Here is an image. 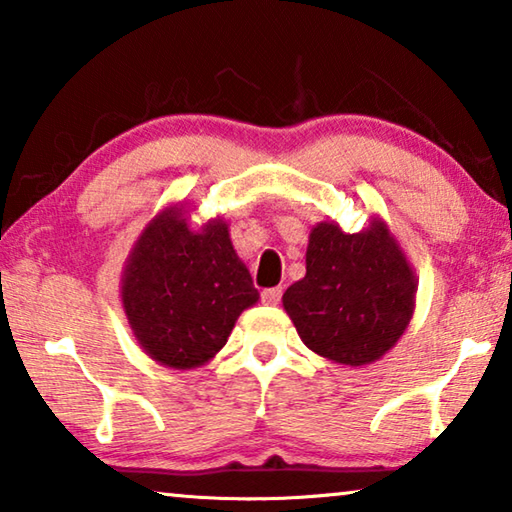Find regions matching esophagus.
Here are the masks:
<instances>
[{
  "mask_svg": "<svg viewBox=\"0 0 512 512\" xmlns=\"http://www.w3.org/2000/svg\"><path fill=\"white\" fill-rule=\"evenodd\" d=\"M280 298H282V287H273V289L262 291V302H266V305H277Z\"/></svg>",
  "mask_w": 512,
  "mask_h": 512,
  "instance_id": "34e87169",
  "label": "esophagus"
}]
</instances>
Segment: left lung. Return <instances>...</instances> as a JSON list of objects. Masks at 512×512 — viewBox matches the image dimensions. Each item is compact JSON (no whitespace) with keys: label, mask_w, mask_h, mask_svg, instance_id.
<instances>
[{"label":"left lung","mask_w":512,"mask_h":512,"mask_svg":"<svg viewBox=\"0 0 512 512\" xmlns=\"http://www.w3.org/2000/svg\"><path fill=\"white\" fill-rule=\"evenodd\" d=\"M418 280L381 216L361 232L320 221L309 232L307 273L282 307L311 352L359 368L384 357L409 327Z\"/></svg>","instance_id":"8db88e82"}]
</instances>
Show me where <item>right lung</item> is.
Returning a JSON list of instances; mask_svg holds the SVG:
<instances>
[{
    "label": "right lung",
    "instance_id": "obj_1",
    "mask_svg": "<svg viewBox=\"0 0 512 512\" xmlns=\"http://www.w3.org/2000/svg\"><path fill=\"white\" fill-rule=\"evenodd\" d=\"M183 203L144 225L121 273L135 341L160 366L192 370L216 357L259 293L221 216L194 230Z\"/></svg>",
    "mask_w": 512,
    "mask_h": 512
}]
</instances>
